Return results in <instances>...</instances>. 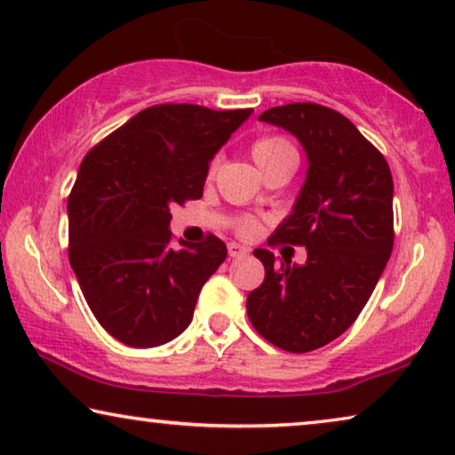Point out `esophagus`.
<instances>
[{
	"label": "esophagus",
	"mask_w": 455,
	"mask_h": 455,
	"mask_svg": "<svg viewBox=\"0 0 455 455\" xmlns=\"http://www.w3.org/2000/svg\"><path fill=\"white\" fill-rule=\"evenodd\" d=\"M228 254L232 256V258H240L243 254H248V248H243V246H240V243H235V242H229L228 243Z\"/></svg>",
	"instance_id": "esophagus-1"
}]
</instances>
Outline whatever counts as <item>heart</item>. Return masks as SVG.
I'll use <instances>...</instances> for the list:
<instances>
[{
  "instance_id": "heart-1",
  "label": "heart",
  "mask_w": 455,
  "mask_h": 455,
  "mask_svg": "<svg viewBox=\"0 0 455 455\" xmlns=\"http://www.w3.org/2000/svg\"><path fill=\"white\" fill-rule=\"evenodd\" d=\"M286 155H297L295 152V146H292L289 140L283 138V136H264L260 140H256L254 146H251V156H254L256 164L260 166L264 171L268 164L275 163V160L283 158ZM215 166H218V160H213L212 166H209V172H215ZM237 234L240 235H251L258 232V221L250 220V218H243L237 221Z\"/></svg>"
}]
</instances>
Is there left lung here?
Wrapping results in <instances>:
<instances>
[{
	"label": "left lung",
	"instance_id": "1",
	"mask_svg": "<svg viewBox=\"0 0 455 455\" xmlns=\"http://www.w3.org/2000/svg\"><path fill=\"white\" fill-rule=\"evenodd\" d=\"M260 120L295 134L309 158L295 209L268 240L305 246L307 262L276 264L270 250H254L264 281L248 295L246 311L272 346L305 354L358 319L387 267L395 243L393 174L382 152L331 108L286 103Z\"/></svg>",
	"mask_w": 455,
	"mask_h": 455
}]
</instances>
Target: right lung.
Instances as JSON below:
<instances>
[{
	"label": "right lung",
	"instance_id": "1",
	"mask_svg": "<svg viewBox=\"0 0 455 455\" xmlns=\"http://www.w3.org/2000/svg\"><path fill=\"white\" fill-rule=\"evenodd\" d=\"M251 109L146 108L91 148L67 201L68 260L103 330L155 347L191 323L226 243L172 246L171 207L204 195L209 163Z\"/></svg>",
	"mask_w": 455,
	"mask_h": 455
}]
</instances>
